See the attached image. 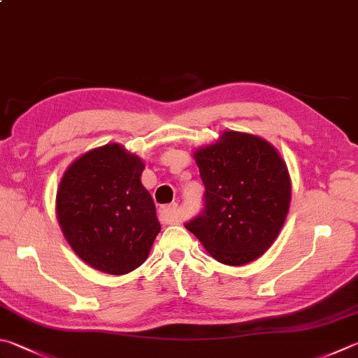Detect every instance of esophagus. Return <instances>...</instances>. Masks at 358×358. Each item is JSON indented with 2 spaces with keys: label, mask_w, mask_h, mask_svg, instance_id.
I'll list each match as a JSON object with an SVG mask.
<instances>
[{
  "label": "esophagus",
  "mask_w": 358,
  "mask_h": 358,
  "mask_svg": "<svg viewBox=\"0 0 358 358\" xmlns=\"http://www.w3.org/2000/svg\"><path fill=\"white\" fill-rule=\"evenodd\" d=\"M178 205L172 203L167 206H161L159 210V220L162 224H172L178 219Z\"/></svg>",
  "instance_id": "obj_1"
}]
</instances>
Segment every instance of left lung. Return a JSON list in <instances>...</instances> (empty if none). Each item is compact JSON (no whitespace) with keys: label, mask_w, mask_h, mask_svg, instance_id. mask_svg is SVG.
I'll use <instances>...</instances> for the list:
<instances>
[{"label":"left lung","mask_w":358,"mask_h":358,"mask_svg":"<svg viewBox=\"0 0 358 358\" xmlns=\"http://www.w3.org/2000/svg\"><path fill=\"white\" fill-rule=\"evenodd\" d=\"M194 157L205 186L203 210L186 229L224 264L243 266L262 257L289 208L291 181L280 155L257 136L225 131Z\"/></svg>","instance_id":"obj_1"}]
</instances>
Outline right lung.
Segmentation results:
<instances>
[{
  "label": "right lung",
  "mask_w": 358,
  "mask_h": 358,
  "mask_svg": "<svg viewBox=\"0 0 358 358\" xmlns=\"http://www.w3.org/2000/svg\"><path fill=\"white\" fill-rule=\"evenodd\" d=\"M144 162L119 144L83 155L56 196L64 236L83 262L113 275L145 262L161 230L153 199L141 183Z\"/></svg>",
  "instance_id": "obj_1"
}]
</instances>
